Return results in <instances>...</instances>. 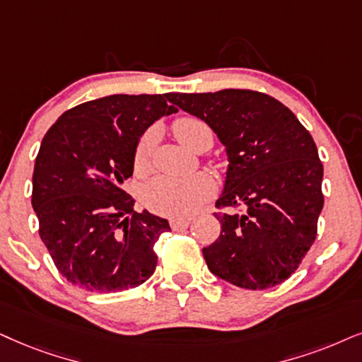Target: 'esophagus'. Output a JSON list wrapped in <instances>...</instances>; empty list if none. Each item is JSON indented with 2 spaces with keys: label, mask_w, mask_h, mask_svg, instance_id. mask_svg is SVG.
<instances>
[{
  "label": "esophagus",
  "mask_w": 362,
  "mask_h": 362,
  "mask_svg": "<svg viewBox=\"0 0 362 362\" xmlns=\"http://www.w3.org/2000/svg\"><path fill=\"white\" fill-rule=\"evenodd\" d=\"M190 226V218H172L170 227L173 230H184Z\"/></svg>",
  "instance_id": "1"
}]
</instances>
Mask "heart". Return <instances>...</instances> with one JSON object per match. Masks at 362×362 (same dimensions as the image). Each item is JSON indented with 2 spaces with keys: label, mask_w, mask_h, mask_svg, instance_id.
Segmentation results:
<instances>
[{
  "label": "heart",
  "mask_w": 362,
  "mask_h": 362,
  "mask_svg": "<svg viewBox=\"0 0 362 362\" xmlns=\"http://www.w3.org/2000/svg\"><path fill=\"white\" fill-rule=\"evenodd\" d=\"M173 134L185 147L195 152H205L212 145V130L204 120L195 117H182L173 122ZM155 132L141 135L135 148L134 168L139 175H145L152 165ZM215 194V182L209 173L199 172L190 177L160 175L145 185V207L167 217H187L199 210Z\"/></svg>",
  "instance_id": "obj_1"
}]
</instances>
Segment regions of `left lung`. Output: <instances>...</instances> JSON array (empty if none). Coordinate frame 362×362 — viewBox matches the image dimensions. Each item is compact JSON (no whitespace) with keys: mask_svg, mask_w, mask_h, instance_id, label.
<instances>
[{"mask_svg":"<svg viewBox=\"0 0 362 362\" xmlns=\"http://www.w3.org/2000/svg\"><path fill=\"white\" fill-rule=\"evenodd\" d=\"M204 120L226 147L228 167L214 214L221 235L204 247L209 271L242 289L277 286L297 271L317 235L322 163L313 136L279 100L252 90L168 93Z\"/></svg>","mask_w":362,"mask_h":362,"instance_id":"obj_1","label":"left lung"}]
</instances>
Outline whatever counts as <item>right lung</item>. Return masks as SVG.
<instances>
[{"mask_svg":"<svg viewBox=\"0 0 362 362\" xmlns=\"http://www.w3.org/2000/svg\"><path fill=\"white\" fill-rule=\"evenodd\" d=\"M165 95H110L66 110L41 141L33 205L40 237L73 286L120 292L155 272L153 245L170 230L165 218L134 210L122 189L134 173L140 136L175 113Z\"/></svg>","mask_w":362,"mask_h":362,"instance_id":"right-lung-1","label":"right lung"}]
</instances>
